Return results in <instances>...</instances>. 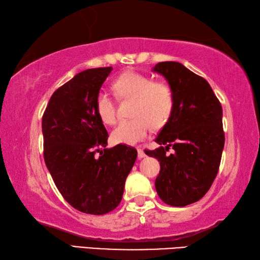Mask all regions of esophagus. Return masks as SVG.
Masks as SVG:
<instances>
[{
  "label": "esophagus",
  "mask_w": 260,
  "mask_h": 260,
  "mask_svg": "<svg viewBox=\"0 0 260 260\" xmlns=\"http://www.w3.org/2000/svg\"><path fill=\"white\" fill-rule=\"evenodd\" d=\"M144 156H146V153H144L142 149H138V157L140 158V159H141V158H143Z\"/></svg>",
  "instance_id": "34e87169"
}]
</instances>
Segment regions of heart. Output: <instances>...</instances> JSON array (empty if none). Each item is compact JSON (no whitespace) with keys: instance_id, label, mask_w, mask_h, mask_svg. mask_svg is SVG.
Segmentation results:
<instances>
[{"instance_id":"heart-1","label":"heart","mask_w":260,"mask_h":260,"mask_svg":"<svg viewBox=\"0 0 260 260\" xmlns=\"http://www.w3.org/2000/svg\"><path fill=\"white\" fill-rule=\"evenodd\" d=\"M113 91L119 100H133L129 120L120 121L112 131V140L117 143L135 144L147 138L151 125L164 126L172 116L174 94L172 88L161 81L139 72H126L113 82ZM95 108L104 124L116 121V101L109 91L100 90L95 99Z\"/></svg>"}]
</instances>
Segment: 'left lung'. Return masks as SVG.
Masks as SVG:
<instances>
[{
    "instance_id": "8db88e82",
    "label": "left lung",
    "mask_w": 260,
    "mask_h": 260,
    "mask_svg": "<svg viewBox=\"0 0 260 260\" xmlns=\"http://www.w3.org/2000/svg\"><path fill=\"white\" fill-rule=\"evenodd\" d=\"M152 71L172 88L174 109L155 140L159 147L144 152L160 164L155 181L160 200L186 206L200 201L217 177L225 144L222 108L209 82L181 63L161 61ZM170 148L175 152L167 155Z\"/></svg>"
}]
</instances>
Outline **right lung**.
<instances>
[{"label": "right lung", "mask_w": 260, "mask_h": 260, "mask_svg": "<svg viewBox=\"0 0 260 260\" xmlns=\"http://www.w3.org/2000/svg\"><path fill=\"white\" fill-rule=\"evenodd\" d=\"M112 68L88 69L60 86L42 117L43 157L61 196L83 213L105 214L119 205L138 151L108 149L109 134L95 108Z\"/></svg>", "instance_id": "right-lung-1"}]
</instances>
